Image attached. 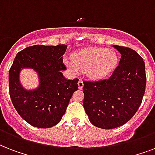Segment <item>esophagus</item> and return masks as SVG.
I'll return each mask as SVG.
<instances>
[{"instance_id":"1","label":"esophagus","mask_w":155,"mask_h":155,"mask_svg":"<svg viewBox=\"0 0 155 155\" xmlns=\"http://www.w3.org/2000/svg\"><path fill=\"white\" fill-rule=\"evenodd\" d=\"M78 85H79V88H80V89H82L83 87H84V82H83V80H81V79H80V80H79Z\"/></svg>"}]
</instances>
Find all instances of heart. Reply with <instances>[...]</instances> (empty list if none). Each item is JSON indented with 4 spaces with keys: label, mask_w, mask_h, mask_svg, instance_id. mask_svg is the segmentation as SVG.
<instances>
[{
    "label": "heart",
    "mask_w": 155,
    "mask_h": 155,
    "mask_svg": "<svg viewBox=\"0 0 155 155\" xmlns=\"http://www.w3.org/2000/svg\"><path fill=\"white\" fill-rule=\"evenodd\" d=\"M118 56L105 48H88L75 53L73 63L68 66L73 71L89 70V75L95 79H103L115 70Z\"/></svg>",
    "instance_id": "heart-1"
}]
</instances>
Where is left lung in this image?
<instances>
[{"instance_id": "obj_1", "label": "left lung", "mask_w": 155, "mask_h": 155, "mask_svg": "<svg viewBox=\"0 0 155 155\" xmlns=\"http://www.w3.org/2000/svg\"><path fill=\"white\" fill-rule=\"evenodd\" d=\"M120 56L108 79L84 81L83 105L90 122L104 130L121 126L142 104L147 84L143 58L129 47L113 45Z\"/></svg>"}]
</instances>
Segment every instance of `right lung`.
<instances>
[{
  "label": "right lung",
  "mask_w": 155,
  "mask_h": 155,
  "mask_svg": "<svg viewBox=\"0 0 155 155\" xmlns=\"http://www.w3.org/2000/svg\"><path fill=\"white\" fill-rule=\"evenodd\" d=\"M67 45H35L18 52L8 72L9 95L21 117L38 128L57 125L66 112L78 80H67L61 71L66 70L63 55ZM29 67L39 74L40 84L37 90H25L20 85L19 73Z\"/></svg>",
  "instance_id": "1"
}]
</instances>
